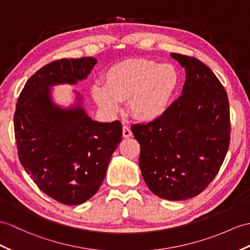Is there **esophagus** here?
Segmentation results:
<instances>
[{
  "label": "esophagus",
  "mask_w": 250,
  "mask_h": 250,
  "mask_svg": "<svg viewBox=\"0 0 250 250\" xmlns=\"http://www.w3.org/2000/svg\"><path fill=\"white\" fill-rule=\"evenodd\" d=\"M123 135H124L125 138H129V137L132 136V131H131V129H130L129 126L124 125V127H123Z\"/></svg>",
  "instance_id": "34e87169"
}]
</instances>
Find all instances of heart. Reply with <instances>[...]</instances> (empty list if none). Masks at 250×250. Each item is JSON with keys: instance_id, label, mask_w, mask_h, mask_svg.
Returning <instances> with one entry per match:
<instances>
[{"instance_id": "b5f03b06", "label": "heart", "mask_w": 250, "mask_h": 250, "mask_svg": "<svg viewBox=\"0 0 250 250\" xmlns=\"http://www.w3.org/2000/svg\"><path fill=\"white\" fill-rule=\"evenodd\" d=\"M179 82V72L171 63L130 60L109 68L104 74V85L92 86L91 96L108 114L117 113L121 101L127 100L133 117L150 123L165 114Z\"/></svg>"}]
</instances>
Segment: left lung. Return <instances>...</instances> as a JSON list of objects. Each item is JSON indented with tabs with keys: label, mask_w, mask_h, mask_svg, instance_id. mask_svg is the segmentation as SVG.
I'll list each match as a JSON object with an SVG mask.
<instances>
[{
	"label": "left lung",
	"mask_w": 250,
	"mask_h": 250,
	"mask_svg": "<svg viewBox=\"0 0 250 250\" xmlns=\"http://www.w3.org/2000/svg\"><path fill=\"white\" fill-rule=\"evenodd\" d=\"M170 56L187 74L181 96L159 119L132 132L149 189L179 201L199 195L216 177L229 148L230 113L227 92L210 68L194 57Z\"/></svg>",
	"instance_id": "1"
}]
</instances>
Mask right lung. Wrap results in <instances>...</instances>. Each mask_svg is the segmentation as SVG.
Returning a JSON list of instances; mask_svg holds the SVG:
<instances>
[{"label":"right lung","instance_id":"right-lung-1","mask_svg":"<svg viewBox=\"0 0 250 250\" xmlns=\"http://www.w3.org/2000/svg\"><path fill=\"white\" fill-rule=\"evenodd\" d=\"M96 63L94 57L48 63L28 79L16 105L15 137L22 166L44 194L67 206L83 204L97 193L123 138L120 121L92 120L79 92L69 107L52 97V87L78 84Z\"/></svg>","mask_w":250,"mask_h":250}]
</instances>
